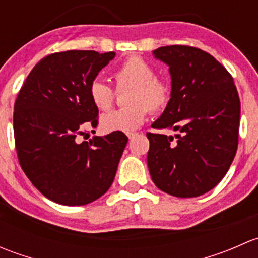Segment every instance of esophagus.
<instances>
[{"label":"esophagus","mask_w":258,"mask_h":258,"mask_svg":"<svg viewBox=\"0 0 258 258\" xmlns=\"http://www.w3.org/2000/svg\"><path fill=\"white\" fill-rule=\"evenodd\" d=\"M136 135H137L136 132H131V134H128V135H127V137H128V139L131 140V139H134V137L136 136Z\"/></svg>","instance_id":"1"}]
</instances>
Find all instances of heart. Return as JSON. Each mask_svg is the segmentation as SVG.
Listing matches in <instances>:
<instances>
[{
	"label": "heart",
	"instance_id": "1",
	"mask_svg": "<svg viewBox=\"0 0 258 258\" xmlns=\"http://www.w3.org/2000/svg\"><path fill=\"white\" fill-rule=\"evenodd\" d=\"M155 67L140 56L124 59L114 71L117 88L130 87L126 97L128 106L102 114L101 128L105 132H128L145 122L148 110L160 111L168 103L171 88L165 81L157 79ZM88 95L96 108L107 111L113 103V91L102 80L96 79L88 87Z\"/></svg>",
	"mask_w": 258,
	"mask_h": 258
}]
</instances>
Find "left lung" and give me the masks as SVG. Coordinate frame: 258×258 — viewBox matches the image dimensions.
Listing matches in <instances>:
<instances>
[{
  "instance_id": "1",
  "label": "left lung",
  "mask_w": 258,
  "mask_h": 258,
  "mask_svg": "<svg viewBox=\"0 0 258 258\" xmlns=\"http://www.w3.org/2000/svg\"><path fill=\"white\" fill-rule=\"evenodd\" d=\"M170 69L171 97L147 134V165L153 183L175 197H197L227 173L238 145L241 103L233 79L210 53L189 46L152 51Z\"/></svg>"
}]
</instances>
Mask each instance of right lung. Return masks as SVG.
I'll return each instance as SVG.
<instances>
[{"mask_svg":"<svg viewBox=\"0 0 258 258\" xmlns=\"http://www.w3.org/2000/svg\"><path fill=\"white\" fill-rule=\"evenodd\" d=\"M114 52H57L32 69L15 102L14 132L18 161L45 197L82 206L107 192L116 176L127 136L112 132L80 142L97 126L98 108L88 87Z\"/></svg>","mask_w":258,"mask_h":258,"instance_id":"add662e5","label":"right lung"}]
</instances>
